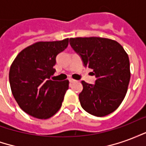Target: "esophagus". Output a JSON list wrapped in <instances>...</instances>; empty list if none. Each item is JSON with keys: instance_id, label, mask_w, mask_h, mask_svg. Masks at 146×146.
<instances>
[{"instance_id": "1", "label": "esophagus", "mask_w": 146, "mask_h": 146, "mask_svg": "<svg viewBox=\"0 0 146 146\" xmlns=\"http://www.w3.org/2000/svg\"><path fill=\"white\" fill-rule=\"evenodd\" d=\"M70 83H73V82H75V80H73V79H70Z\"/></svg>"}]
</instances>
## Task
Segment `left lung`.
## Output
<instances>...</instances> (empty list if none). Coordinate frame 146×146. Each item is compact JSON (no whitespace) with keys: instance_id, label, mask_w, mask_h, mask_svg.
<instances>
[{"instance_id":"8db88e82","label":"left lung","mask_w":146,"mask_h":146,"mask_svg":"<svg viewBox=\"0 0 146 146\" xmlns=\"http://www.w3.org/2000/svg\"><path fill=\"white\" fill-rule=\"evenodd\" d=\"M73 50L81 56L84 66L92 69L95 84L82 80L80 105L95 116L114 112L122 103L128 88L131 71L128 54L119 43L103 37L70 39Z\"/></svg>"}]
</instances>
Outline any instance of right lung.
<instances>
[{
	"instance_id": "add662e5",
	"label": "right lung",
	"mask_w": 146,
	"mask_h": 146,
	"mask_svg": "<svg viewBox=\"0 0 146 146\" xmlns=\"http://www.w3.org/2000/svg\"><path fill=\"white\" fill-rule=\"evenodd\" d=\"M69 44V38L39 41L21 51L9 70L12 95L25 113L37 119H48L59 110L69 80H50L56 56Z\"/></svg>"
}]
</instances>
